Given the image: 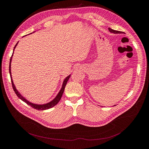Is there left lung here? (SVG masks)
<instances>
[{"label": "left lung", "instance_id": "left-lung-1", "mask_svg": "<svg viewBox=\"0 0 149 149\" xmlns=\"http://www.w3.org/2000/svg\"><path fill=\"white\" fill-rule=\"evenodd\" d=\"M109 30L110 32L111 33H120V31H117V30H112L111 28H109ZM115 106V105H114Z\"/></svg>", "mask_w": 149, "mask_h": 149}]
</instances>
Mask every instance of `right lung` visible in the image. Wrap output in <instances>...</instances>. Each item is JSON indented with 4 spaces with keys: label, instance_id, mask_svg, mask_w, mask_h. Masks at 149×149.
I'll list each match as a JSON object with an SVG mask.
<instances>
[{
    "label": "right lung",
    "instance_id": "add662e5",
    "mask_svg": "<svg viewBox=\"0 0 149 149\" xmlns=\"http://www.w3.org/2000/svg\"><path fill=\"white\" fill-rule=\"evenodd\" d=\"M18 43H19V42H18L17 43V44L15 45V46L14 47V48H13V52H14V49L15 48V47H17ZM13 53H12V55L10 58V65H9V73H10V78H11V81H12V88L13 89V91H15V94H17V96L19 97V98H20L21 100L23 101L24 102H25V103L27 104H29V106H30L31 107H32L33 108H34V109H37V110H39V111H43V110H46V109H49V108H52L53 107L55 106V105H56L58 103V102H59L61 100V96L63 95V93L64 91H65V86L66 85V83L68 82V81L69 78H70V76L71 74H70L69 76H68L67 77L64 79L63 81V85H62V87L60 89V92L58 93V94L56 95V96L53 99V100L49 102L47 104H34V103H32V102H29V101H27L26 100V99L22 96L21 94H20V93L18 91V90L16 89L15 86L14 84H13V82L12 81V73H11V61H12V56H13Z\"/></svg>",
    "mask_w": 149,
    "mask_h": 149
}]
</instances>
